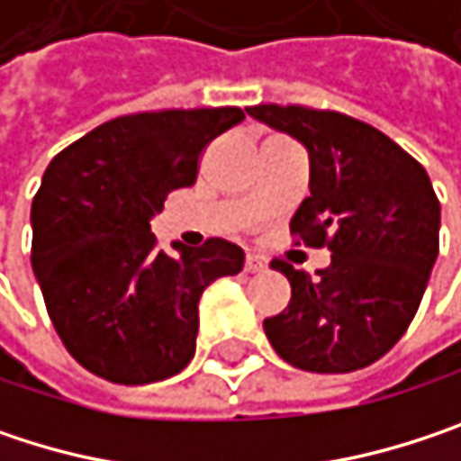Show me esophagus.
<instances>
[{
    "instance_id": "esophagus-1",
    "label": "esophagus",
    "mask_w": 461,
    "mask_h": 461,
    "mask_svg": "<svg viewBox=\"0 0 461 461\" xmlns=\"http://www.w3.org/2000/svg\"><path fill=\"white\" fill-rule=\"evenodd\" d=\"M264 258L261 256H253V253H248L245 256V272H264Z\"/></svg>"
}]
</instances>
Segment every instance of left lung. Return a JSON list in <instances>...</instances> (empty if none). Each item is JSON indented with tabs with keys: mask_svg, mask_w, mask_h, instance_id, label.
Segmentation results:
<instances>
[{
	"mask_svg": "<svg viewBox=\"0 0 461 461\" xmlns=\"http://www.w3.org/2000/svg\"><path fill=\"white\" fill-rule=\"evenodd\" d=\"M310 151V197L291 219L296 245H328L310 277L288 261V307L264 321L275 352L315 374H349L387 355L414 321L438 258L440 203L427 170L382 131L341 112L245 109Z\"/></svg>",
	"mask_w": 461,
	"mask_h": 461,
	"instance_id": "8db88e82",
	"label": "left lung"
}]
</instances>
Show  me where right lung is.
I'll list each match as a JSON object with an SVG mask.
<instances>
[{
  "mask_svg": "<svg viewBox=\"0 0 461 461\" xmlns=\"http://www.w3.org/2000/svg\"><path fill=\"white\" fill-rule=\"evenodd\" d=\"M242 109H162L104 122L52 157L32 203V267L63 347L114 384L176 376L194 357L203 291L242 269L221 237L162 250L151 216L197 181Z\"/></svg>",
  "mask_w": 461,
  "mask_h": 461,
  "instance_id": "right-lung-1",
  "label": "right lung"
}]
</instances>
